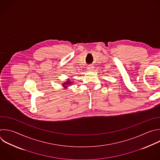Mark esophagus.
Masks as SVG:
<instances>
[{
  "label": "esophagus",
  "mask_w": 160,
  "mask_h": 160,
  "mask_svg": "<svg viewBox=\"0 0 160 160\" xmlns=\"http://www.w3.org/2000/svg\"><path fill=\"white\" fill-rule=\"evenodd\" d=\"M87 69H88V70L91 71V70H92L93 69V66H88V67H87Z\"/></svg>",
  "instance_id": "obj_1"
}]
</instances>
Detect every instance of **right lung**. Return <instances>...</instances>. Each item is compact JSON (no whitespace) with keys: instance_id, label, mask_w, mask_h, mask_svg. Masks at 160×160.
I'll return each instance as SVG.
<instances>
[{"instance_id":"right-lung-1","label":"right lung","mask_w":160,"mask_h":160,"mask_svg":"<svg viewBox=\"0 0 160 160\" xmlns=\"http://www.w3.org/2000/svg\"><path fill=\"white\" fill-rule=\"evenodd\" d=\"M72 83H73V82H71V80L70 79H67V82H65L64 83H62V86L64 87L65 89H67L68 87L72 85Z\"/></svg>"}]
</instances>
